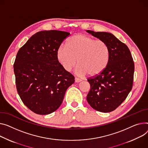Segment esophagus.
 <instances>
[{"instance_id": "esophagus-1", "label": "esophagus", "mask_w": 148, "mask_h": 148, "mask_svg": "<svg viewBox=\"0 0 148 148\" xmlns=\"http://www.w3.org/2000/svg\"><path fill=\"white\" fill-rule=\"evenodd\" d=\"M82 82V80H80V78H77V77L75 78V83H79V82Z\"/></svg>"}]
</instances>
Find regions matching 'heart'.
<instances>
[{
  "instance_id": "heart-1",
  "label": "heart",
  "mask_w": 148,
  "mask_h": 148,
  "mask_svg": "<svg viewBox=\"0 0 148 148\" xmlns=\"http://www.w3.org/2000/svg\"><path fill=\"white\" fill-rule=\"evenodd\" d=\"M111 57L110 48L106 42L83 34L69 38L66 45L58 49L56 58L64 70L70 71L76 65V73L95 77L105 71Z\"/></svg>"
}]
</instances>
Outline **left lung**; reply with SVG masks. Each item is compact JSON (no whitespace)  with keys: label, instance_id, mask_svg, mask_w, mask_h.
Instances as JSON below:
<instances>
[{"label":"left lung","instance_id":"1","mask_svg":"<svg viewBox=\"0 0 148 148\" xmlns=\"http://www.w3.org/2000/svg\"><path fill=\"white\" fill-rule=\"evenodd\" d=\"M107 43L111 57L108 66L101 74L87 78L90 90L87 101L95 110L110 112L119 107L131 91L134 64L129 47L113 34L87 31Z\"/></svg>","mask_w":148,"mask_h":148}]
</instances>
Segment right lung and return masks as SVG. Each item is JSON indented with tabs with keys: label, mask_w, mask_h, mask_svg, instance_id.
Returning <instances> with one entry per match:
<instances>
[{
	"label": "right lung",
	"mask_w": 148,
	"mask_h": 148,
	"mask_svg": "<svg viewBox=\"0 0 148 148\" xmlns=\"http://www.w3.org/2000/svg\"><path fill=\"white\" fill-rule=\"evenodd\" d=\"M70 33L42 31L33 35L18 51L14 70L18 93L33 112L47 115L61 105L74 77L65 71L56 52Z\"/></svg>",
	"instance_id": "add662e5"
}]
</instances>
